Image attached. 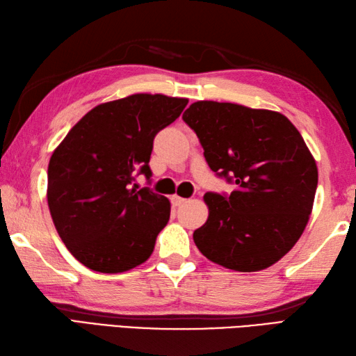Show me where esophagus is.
Listing matches in <instances>:
<instances>
[{
  "label": "esophagus",
  "instance_id": "esophagus-1",
  "mask_svg": "<svg viewBox=\"0 0 356 356\" xmlns=\"http://www.w3.org/2000/svg\"><path fill=\"white\" fill-rule=\"evenodd\" d=\"M185 202H186V199L180 197V195H172V197H171L172 207H180V205H182V203H185Z\"/></svg>",
  "mask_w": 356,
  "mask_h": 356
}]
</instances>
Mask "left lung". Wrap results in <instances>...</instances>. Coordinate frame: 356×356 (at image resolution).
Wrapping results in <instances>:
<instances>
[{
  "mask_svg": "<svg viewBox=\"0 0 356 356\" xmlns=\"http://www.w3.org/2000/svg\"><path fill=\"white\" fill-rule=\"evenodd\" d=\"M209 168L236 185L207 193L209 216L193 234L208 260L240 272L266 269L291 251L312 213L318 170L289 119L278 111L197 101L184 113Z\"/></svg>",
  "mask_w": 356,
  "mask_h": 356,
  "instance_id": "left-lung-1",
  "label": "left lung"
}]
</instances>
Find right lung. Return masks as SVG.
<instances>
[{
	"mask_svg": "<svg viewBox=\"0 0 356 356\" xmlns=\"http://www.w3.org/2000/svg\"><path fill=\"white\" fill-rule=\"evenodd\" d=\"M185 97L136 93L90 110L53 151L47 202L72 255L102 274L130 270L149 259L170 220L165 195L136 190L149 179L154 136L186 107Z\"/></svg>",
	"mask_w": 356,
	"mask_h": 356,
	"instance_id": "1",
	"label": "right lung"
}]
</instances>
